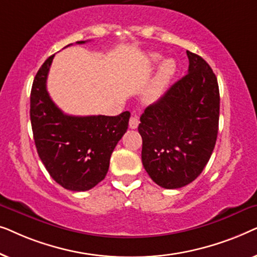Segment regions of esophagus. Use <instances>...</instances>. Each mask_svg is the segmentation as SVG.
<instances>
[{"instance_id":"obj_1","label":"esophagus","mask_w":257,"mask_h":257,"mask_svg":"<svg viewBox=\"0 0 257 257\" xmlns=\"http://www.w3.org/2000/svg\"><path fill=\"white\" fill-rule=\"evenodd\" d=\"M138 125H139V119L137 118V117H131L130 118V121H128V126H130V128H137L138 127Z\"/></svg>"}]
</instances>
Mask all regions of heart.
I'll return each instance as SVG.
<instances>
[{
  "mask_svg": "<svg viewBox=\"0 0 257 257\" xmlns=\"http://www.w3.org/2000/svg\"><path fill=\"white\" fill-rule=\"evenodd\" d=\"M158 59H159V56L158 55H152V57H151V61H158ZM174 72L175 64L172 59H166V61L161 63L153 82L151 83L149 89L146 90L145 98L147 101L153 103V101H157L163 96V93L166 90L168 84H170L171 79L173 78Z\"/></svg>",
  "mask_w": 257,
  "mask_h": 257,
  "instance_id": "heart-1",
  "label": "heart"
}]
</instances>
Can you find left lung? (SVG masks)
I'll return each instance as SVG.
<instances>
[{"label": "left lung", "instance_id": "1", "mask_svg": "<svg viewBox=\"0 0 257 257\" xmlns=\"http://www.w3.org/2000/svg\"><path fill=\"white\" fill-rule=\"evenodd\" d=\"M188 73L140 117L142 161L160 187L180 188L201 174L219 131L220 93L205 59L187 51Z\"/></svg>", "mask_w": 257, "mask_h": 257}]
</instances>
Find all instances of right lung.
Returning a JSON list of instances; mask_svg holds the SVG:
<instances>
[{
  "label": "right lung",
  "mask_w": 257,
  "mask_h": 257,
  "mask_svg": "<svg viewBox=\"0 0 257 257\" xmlns=\"http://www.w3.org/2000/svg\"><path fill=\"white\" fill-rule=\"evenodd\" d=\"M54 56L38 70L31 87L30 120L35 145L57 184L69 191H89L106 175L111 154L125 135L131 114L128 111L114 117L63 113L47 90Z\"/></svg>",
  "instance_id": "obj_1"
}]
</instances>
